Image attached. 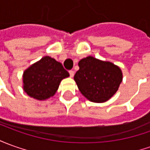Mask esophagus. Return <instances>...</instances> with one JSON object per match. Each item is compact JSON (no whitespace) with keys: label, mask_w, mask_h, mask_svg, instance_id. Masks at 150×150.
<instances>
[{"label":"esophagus","mask_w":150,"mask_h":150,"mask_svg":"<svg viewBox=\"0 0 150 150\" xmlns=\"http://www.w3.org/2000/svg\"><path fill=\"white\" fill-rule=\"evenodd\" d=\"M69 75H70V77H73V76H74V71H73V70H70V71H69Z\"/></svg>","instance_id":"obj_1"}]
</instances>
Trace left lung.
I'll list each match as a JSON object with an SVG mask.
<instances>
[{
  "label": "left lung",
  "mask_w": 150,
  "mask_h": 150,
  "mask_svg": "<svg viewBox=\"0 0 150 150\" xmlns=\"http://www.w3.org/2000/svg\"><path fill=\"white\" fill-rule=\"evenodd\" d=\"M74 80L79 91L91 102L103 103L117 92L122 81L120 68L111 62L88 56L78 63Z\"/></svg>",
  "instance_id": "obj_1"
}]
</instances>
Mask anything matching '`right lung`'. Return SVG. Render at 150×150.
<instances>
[{
  "mask_svg": "<svg viewBox=\"0 0 150 150\" xmlns=\"http://www.w3.org/2000/svg\"><path fill=\"white\" fill-rule=\"evenodd\" d=\"M68 77L69 73L61 63L45 56L23 72V91L33 99L45 100L53 96L60 81Z\"/></svg>",
  "mask_w": 150,
  "mask_h": 150,
  "instance_id": "1",
  "label": "right lung"
}]
</instances>
